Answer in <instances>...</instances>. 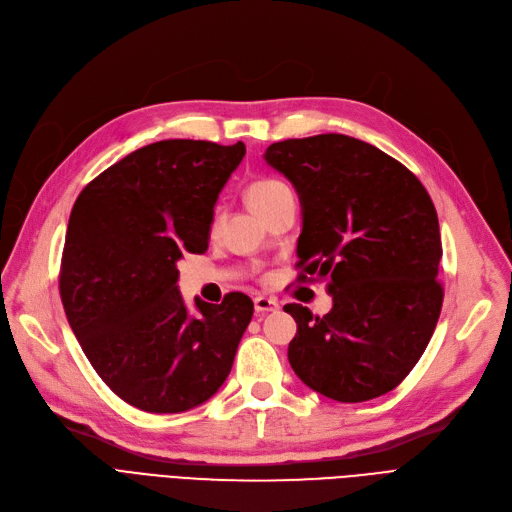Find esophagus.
Segmentation results:
<instances>
[{
    "instance_id": "34e87169",
    "label": "esophagus",
    "mask_w": 512,
    "mask_h": 512,
    "mask_svg": "<svg viewBox=\"0 0 512 512\" xmlns=\"http://www.w3.org/2000/svg\"><path fill=\"white\" fill-rule=\"evenodd\" d=\"M254 308L258 314H266V312H275L279 308V302L275 298H266V296H256L254 298Z\"/></svg>"
}]
</instances>
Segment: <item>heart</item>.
I'll return each mask as SVG.
<instances>
[{"label": "heart", "instance_id": "heart-1", "mask_svg": "<svg viewBox=\"0 0 512 512\" xmlns=\"http://www.w3.org/2000/svg\"><path fill=\"white\" fill-rule=\"evenodd\" d=\"M283 189H287L285 183L277 181V179H262V181H256L254 185H250L248 189V202L250 206L260 212L266 204H269L277 193H281Z\"/></svg>", "mask_w": 512, "mask_h": 512}]
</instances>
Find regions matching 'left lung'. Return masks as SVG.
Returning <instances> with one entry per match:
<instances>
[{
  "instance_id": "obj_1",
  "label": "left lung",
  "mask_w": 512,
  "mask_h": 512,
  "mask_svg": "<svg viewBox=\"0 0 512 512\" xmlns=\"http://www.w3.org/2000/svg\"><path fill=\"white\" fill-rule=\"evenodd\" d=\"M264 160L300 196L298 279L327 281L333 298L325 316L283 308L298 323L291 369L337 402L392 392L423 356L444 302L427 189L375 145L339 133L277 141Z\"/></svg>"
}]
</instances>
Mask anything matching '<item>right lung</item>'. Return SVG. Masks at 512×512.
Instances as JSON below:
<instances>
[{
    "label": "right lung",
    "instance_id": "obj_1",
    "mask_svg": "<svg viewBox=\"0 0 512 512\" xmlns=\"http://www.w3.org/2000/svg\"><path fill=\"white\" fill-rule=\"evenodd\" d=\"M246 145L164 139L95 177L72 206L60 298L95 373L145 412H183L231 373L254 304L196 298L189 314L177 262L208 250L218 193Z\"/></svg>",
    "mask_w": 512,
    "mask_h": 512
}]
</instances>
